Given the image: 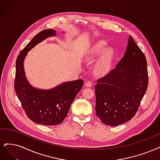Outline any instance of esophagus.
Returning a JSON list of instances; mask_svg holds the SVG:
<instances>
[{
  "label": "esophagus",
  "instance_id": "1",
  "mask_svg": "<svg viewBox=\"0 0 160 160\" xmlns=\"http://www.w3.org/2000/svg\"><path fill=\"white\" fill-rule=\"evenodd\" d=\"M85 86L86 87H91L92 86V82L91 81H90V80H88L85 83Z\"/></svg>",
  "mask_w": 160,
  "mask_h": 160
}]
</instances>
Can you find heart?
<instances>
[{
	"instance_id": "obj_1",
	"label": "heart",
	"mask_w": 160,
	"mask_h": 160,
	"mask_svg": "<svg viewBox=\"0 0 160 160\" xmlns=\"http://www.w3.org/2000/svg\"><path fill=\"white\" fill-rule=\"evenodd\" d=\"M106 47V42L101 41L94 45L90 51L89 58L92 59L96 56L99 55L103 52ZM114 56V51L111 48L106 49L102 56L101 59L96 65V72L99 74L108 73L111 68L112 61Z\"/></svg>"
}]
</instances>
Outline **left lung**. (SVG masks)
I'll list each match as a JSON object with an SVG mask.
<instances>
[{"label":"left lung","instance_id":"1","mask_svg":"<svg viewBox=\"0 0 160 160\" xmlns=\"http://www.w3.org/2000/svg\"><path fill=\"white\" fill-rule=\"evenodd\" d=\"M148 85L147 61L130 35L126 52L115 68L97 80L96 112L104 124L115 127L131 120Z\"/></svg>","mask_w":160,"mask_h":160}]
</instances>
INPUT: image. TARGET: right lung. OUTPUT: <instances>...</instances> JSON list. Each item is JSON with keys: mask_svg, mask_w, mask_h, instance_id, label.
<instances>
[{"mask_svg": "<svg viewBox=\"0 0 160 160\" xmlns=\"http://www.w3.org/2000/svg\"><path fill=\"white\" fill-rule=\"evenodd\" d=\"M55 34L52 29L40 32L20 51L16 61L14 90L22 107L29 119L47 126L59 125L63 121L84 84V80L79 79L64 82L49 90H38L28 84L23 67L28 51L47 37Z\"/></svg>", "mask_w": 160, "mask_h": 160, "instance_id": "1", "label": "right lung"}]
</instances>
